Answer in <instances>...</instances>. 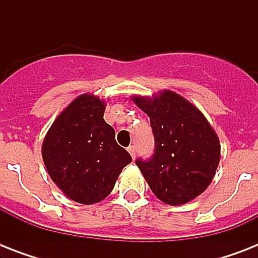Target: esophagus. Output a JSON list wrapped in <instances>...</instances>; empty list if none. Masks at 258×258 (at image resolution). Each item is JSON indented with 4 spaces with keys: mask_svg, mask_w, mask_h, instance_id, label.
Wrapping results in <instances>:
<instances>
[{
    "mask_svg": "<svg viewBox=\"0 0 258 258\" xmlns=\"http://www.w3.org/2000/svg\"><path fill=\"white\" fill-rule=\"evenodd\" d=\"M127 150H128L130 155H131L133 158H135V154H137V149H135V146H130Z\"/></svg>",
    "mask_w": 258,
    "mask_h": 258,
    "instance_id": "esophagus-1",
    "label": "esophagus"
}]
</instances>
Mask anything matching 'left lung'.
Returning a JSON list of instances; mask_svg holds the SVG:
<instances>
[{"label":"left lung","mask_w":258,"mask_h":258,"mask_svg":"<svg viewBox=\"0 0 258 258\" xmlns=\"http://www.w3.org/2000/svg\"><path fill=\"white\" fill-rule=\"evenodd\" d=\"M149 115L155 149L135 163L153 192L167 205H182L206 190L220 163V141L200 109L171 91L134 97Z\"/></svg>","instance_id":"obj_1"}]
</instances>
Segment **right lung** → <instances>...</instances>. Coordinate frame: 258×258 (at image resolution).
I'll list each match as a JSON object with an SVG mask.
<instances>
[{
	"label": "right lung",
	"instance_id": "1",
	"mask_svg": "<svg viewBox=\"0 0 258 258\" xmlns=\"http://www.w3.org/2000/svg\"><path fill=\"white\" fill-rule=\"evenodd\" d=\"M104 109L99 97L79 96L58 115L42 143V159L50 178L79 204L104 200L123 167L133 161L103 119Z\"/></svg>",
	"mask_w": 258,
	"mask_h": 258
}]
</instances>
